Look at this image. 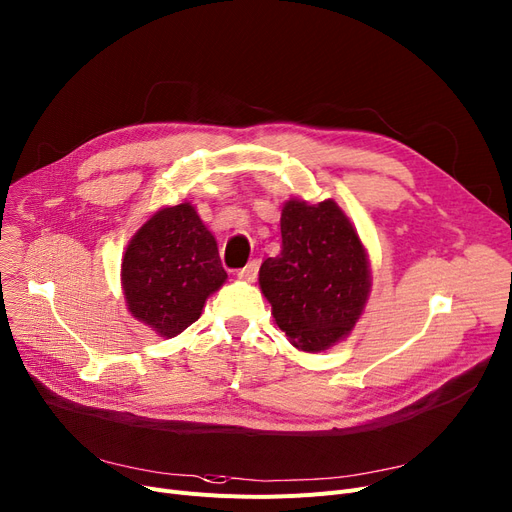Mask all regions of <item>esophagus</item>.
Returning <instances> with one entry per match:
<instances>
[{"instance_id":"1","label":"esophagus","mask_w":512,"mask_h":512,"mask_svg":"<svg viewBox=\"0 0 512 512\" xmlns=\"http://www.w3.org/2000/svg\"><path fill=\"white\" fill-rule=\"evenodd\" d=\"M257 274H259V261H249L247 265H244L242 270H238V278L240 280H247V282H253L255 278H257Z\"/></svg>"}]
</instances>
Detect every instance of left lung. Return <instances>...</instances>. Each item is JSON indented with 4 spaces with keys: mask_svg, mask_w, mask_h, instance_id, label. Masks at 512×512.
Segmentation results:
<instances>
[{
    "mask_svg": "<svg viewBox=\"0 0 512 512\" xmlns=\"http://www.w3.org/2000/svg\"><path fill=\"white\" fill-rule=\"evenodd\" d=\"M280 232V255L261 263V291L295 347L322 351L349 335L362 314L370 291L366 251L332 201H288Z\"/></svg>",
    "mask_w": 512,
    "mask_h": 512,
    "instance_id": "obj_1",
    "label": "left lung"
}]
</instances>
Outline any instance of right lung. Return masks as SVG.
I'll return each mask as SVG.
<instances>
[{
  "label": "right lung",
  "instance_id": "add662e5",
  "mask_svg": "<svg viewBox=\"0 0 512 512\" xmlns=\"http://www.w3.org/2000/svg\"><path fill=\"white\" fill-rule=\"evenodd\" d=\"M121 270L133 318L167 339L196 322L228 278L213 234L188 203L154 213L131 238Z\"/></svg>",
  "mask_w": 512,
  "mask_h": 512
}]
</instances>
